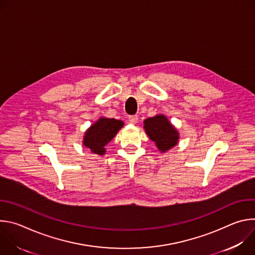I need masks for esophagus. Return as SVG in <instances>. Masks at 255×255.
I'll return each instance as SVG.
<instances>
[{"mask_svg":"<svg viewBox=\"0 0 255 255\" xmlns=\"http://www.w3.org/2000/svg\"><path fill=\"white\" fill-rule=\"evenodd\" d=\"M137 121H138V117L137 116H130L129 117V122L131 124H136Z\"/></svg>","mask_w":255,"mask_h":255,"instance_id":"34e87169","label":"esophagus"}]
</instances>
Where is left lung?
<instances>
[{
  "mask_svg": "<svg viewBox=\"0 0 255 255\" xmlns=\"http://www.w3.org/2000/svg\"><path fill=\"white\" fill-rule=\"evenodd\" d=\"M143 125L145 133L155 143V146L161 153L171 149L178 143V131L163 114L145 119Z\"/></svg>",
  "mask_w": 255,
  "mask_h": 255,
  "instance_id": "8db88e82",
  "label": "left lung"
}]
</instances>
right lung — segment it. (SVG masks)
<instances>
[{
  "mask_svg": "<svg viewBox=\"0 0 255 255\" xmlns=\"http://www.w3.org/2000/svg\"><path fill=\"white\" fill-rule=\"evenodd\" d=\"M124 126V122L114 118H99L87 129L83 138L84 146L94 154L105 155L106 145L110 142Z\"/></svg>",
  "mask_w": 255,
  "mask_h": 255,
  "instance_id": "obj_1",
  "label": "right lung"
}]
</instances>
